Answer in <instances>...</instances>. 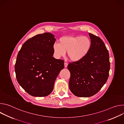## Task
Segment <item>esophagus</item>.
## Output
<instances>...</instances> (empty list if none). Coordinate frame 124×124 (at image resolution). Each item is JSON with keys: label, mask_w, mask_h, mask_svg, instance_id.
<instances>
[{"label": "esophagus", "mask_w": 124, "mask_h": 124, "mask_svg": "<svg viewBox=\"0 0 124 124\" xmlns=\"http://www.w3.org/2000/svg\"><path fill=\"white\" fill-rule=\"evenodd\" d=\"M64 66H65V67H67L68 66V63H66V62H65L64 63Z\"/></svg>", "instance_id": "obj_1"}]
</instances>
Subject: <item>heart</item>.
I'll use <instances>...</instances> for the list:
<instances>
[{
	"mask_svg": "<svg viewBox=\"0 0 124 124\" xmlns=\"http://www.w3.org/2000/svg\"><path fill=\"white\" fill-rule=\"evenodd\" d=\"M91 46V40L88 37L66 36L59 39V44L56 43L54 45L53 50L57 58L65 56L67 52L70 60L78 62L88 54Z\"/></svg>",
	"mask_w": 124,
	"mask_h": 124,
	"instance_id": "heart-1",
	"label": "heart"
}]
</instances>
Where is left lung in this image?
<instances>
[{
	"label": "left lung",
	"instance_id": "8db88e82",
	"mask_svg": "<svg viewBox=\"0 0 124 124\" xmlns=\"http://www.w3.org/2000/svg\"><path fill=\"white\" fill-rule=\"evenodd\" d=\"M92 46L81 60L69 63L70 74L69 88L79 97H89L97 93L107 82L110 70L108 51L102 40L89 33Z\"/></svg>",
	"mask_w": 124,
	"mask_h": 124
}]
</instances>
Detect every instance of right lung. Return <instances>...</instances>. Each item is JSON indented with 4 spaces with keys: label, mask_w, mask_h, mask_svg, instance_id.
<instances>
[{
    "label": "right lung",
    "mask_w": 124,
    "mask_h": 124,
    "mask_svg": "<svg viewBox=\"0 0 124 124\" xmlns=\"http://www.w3.org/2000/svg\"><path fill=\"white\" fill-rule=\"evenodd\" d=\"M55 38L50 33L27 40L17 55L15 70L17 82L29 95L45 97L54 89L55 80L64 68V61L53 57Z\"/></svg>",
    "instance_id": "obj_1"
}]
</instances>
